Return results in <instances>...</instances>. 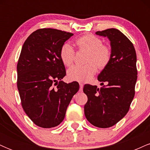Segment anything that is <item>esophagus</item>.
Segmentation results:
<instances>
[{
	"label": "esophagus",
	"instance_id": "1",
	"mask_svg": "<svg viewBox=\"0 0 150 150\" xmlns=\"http://www.w3.org/2000/svg\"><path fill=\"white\" fill-rule=\"evenodd\" d=\"M84 85L82 83H80V92H82V89H83Z\"/></svg>",
	"mask_w": 150,
	"mask_h": 150
}]
</instances>
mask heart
<instances>
[{
  "instance_id": "heart-1",
  "label": "heart",
  "mask_w": 150,
  "mask_h": 150,
  "mask_svg": "<svg viewBox=\"0 0 150 150\" xmlns=\"http://www.w3.org/2000/svg\"><path fill=\"white\" fill-rule=\"evenodd\" d=\"M75 44L79 49L88 52L85 65H74L68 70L69 80L78 82H86L92 78L97 71V66L100 69L107 66L111 58L109 47L102 44L99 37L92 34H86L77 39ZM60 58L66 66L73 64L75 51L68 43L63 44L60 50Z\"/></svg>"
}]
</instances>
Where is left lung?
Masks as SVG:
<instances>
[{"mask_svg":"<svg viewBox=\"0 0 150 150\" xmlns=\"http://www.w3.org/2000/svg\"><path fill=\"white\" fill-rule=\"evenodd\" d=\"M97 35L107 37L111 47V61L98 75L103 86L85 85L87 96L84 107L87 120L98 128H106L116 124L130 108L137 78V56L133 44L116 29L98 31Z\"/></svg>","mask_w":150,"mask_h":150,"instance_id":"obj_1","label":"left lung"}]
</instances>
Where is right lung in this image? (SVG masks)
<instances>
[{
	"instance_id": "obj_1",
	"label": "right lung",
	"mask_w": 150,
	"mask_h": 150,
	"mask_svg": "<svg viewBox=\"0 0 150 150\" xmlns=\"http://www.w3.org/2000/svg\"><path fill=\"white\" fill-rule=\"evenodd\" d=\"M73 35L56 29H39L22 46L17 65V85L24 111L41 128L59 125L79 90L77 82L67 84L61 80L66 73L60 50Z\"/></svg>"
}]
</instances>
